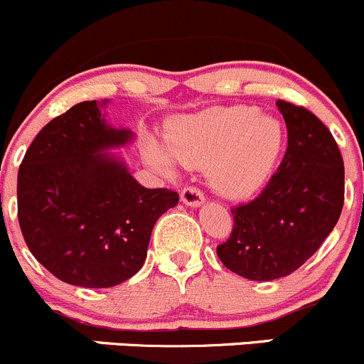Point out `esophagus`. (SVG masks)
<instances>
[{
  "label": "esophagus",
  "instance_id": "34e87169",
  "mask_svg": "<svg viewBox=\"0 0 364 364\" xmlns=\"http://www.w3.org/2000/svg\"><path fill=\"white\" fill-rule=\"evenodd\" d=\"M181 200H183V204L197 208V205H200L204 203V196L199 188H196V186H185L181 192Z\"/></svg>",
  "mask_w": 364,
  "mask_h": 364
}]
</instances>
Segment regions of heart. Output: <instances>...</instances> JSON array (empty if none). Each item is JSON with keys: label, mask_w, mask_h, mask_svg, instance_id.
<instances>
[{"label": "heart", "mask_w": 364, "mask_h": 364, "mask_svg": "<svg viewBox=\"0 0 364 364\" xmlns=\"http://www.w3.org/2000/svg\"><path fill=\"white\" fill-rule=\"evenodd\" d=\"M282 128L250 105L211 109L183 117L171 130L167 146L149 139L144 159L164 176L178 164L208 168L213 188L229 199H245L262 188L280 155Z\"/></svg>", "instance_id": "b5f03b06"}]
</instances>
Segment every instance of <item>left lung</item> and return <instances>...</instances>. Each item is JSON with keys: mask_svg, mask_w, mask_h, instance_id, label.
Instances as JSON below:
<instances>
[{"mask_svg": "<svg viewBox=\"0 0 364 364\" xmlns=\"http://www.w3.org/2000/svg\"><path fill=\"white\" fill-rule=\"evenodd\" d=\"M287 151L259 197L232 208L229 240L216 247L227 269L248 280L287 277L321 248L343 208V159L324 123L278 100Z\"/></svg>", "mask_w": 364, "mask_h": 364, "instance_id": "8db88e82", "label": "left lung"}]
</instances>
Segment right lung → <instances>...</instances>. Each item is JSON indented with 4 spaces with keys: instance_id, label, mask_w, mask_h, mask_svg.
<instances>
[{
    "instance_id": "add662e5",
    "label": "right lung",
    "mask_w": 364,
    "mask_h": 364,
    "mask_svg": "<svg viewBox=\"0 0 364 364\" xmlns=\"http://www.w3.org/2000/svg\"><path fill=\"white\" fill-rule=\"evenodd\" d=\"M107 100L80 102L54 117L26 151L17 174V216L29 252L61 282L114 287L148 255L156 220L178 204L168 188H146L105 149L130 142L107 124Z\"/></svg>"
}]
</instances>
